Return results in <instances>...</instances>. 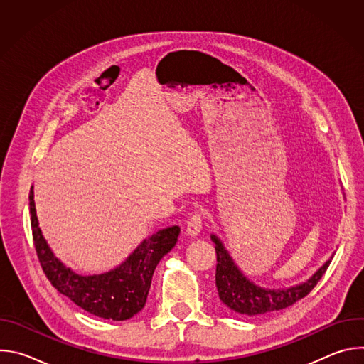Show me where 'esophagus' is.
<instances>
[{
    "label": "esophagus",
    "mask_w": 364,
    "mask_h": 364,
    "mask_svg": "<svg viewBox=\"0 0 364 364\" xmlns=\"http://www.w3.org/2000/svg\"><path fill=\"white\" fill-rule=\"evenodd\" d=\"M201 226H203V218H201V215L200 213H194L190 219H188V222H187V233L190 235V236H193V237H196V236H198V233H200V230H201Z\"/></svg>",
    "instance_id": "esophagus-1"
}]
</instances>
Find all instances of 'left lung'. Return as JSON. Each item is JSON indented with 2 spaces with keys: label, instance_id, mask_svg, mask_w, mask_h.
<instances>
[{
  "label": "left lung",
  "instance_id": "left-lung-1",
  "mask_svg": "<svg viewBox=\"0 0 364 364\" xmlns=\"http://www.w3.org/2000/svg\"><path fill=\"white\" fill-rule=\"evenodd\" d=\"M216 255V288L220 301L242 316H261L284 309L308 295L326 274L333 255L306 281L289 288L271 289L250 281L235 264L229 250L218 235H210Z\"/></svg>",
  "mask_w": 364,
  "mask_h": 364
}]
</instances>
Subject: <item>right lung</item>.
Masks as SVG:
<instances>
[{"mask_svg": "<svg viewBox=\"0 0 364 364\" xmlns=\"http://www.w3.org/2000/svg\"><path fill=\"white\" fill-rule=\"evenodd\" d=\"M28 200L36 252L51 285L96 317L124 321L138 314L146 302L154 271L176 246L180 228L168 226L145 237L121 265L108 272L80 275L60 261L43 236L33 186Z\"/></svg>", "mask_w": 364, "mask_h": 364, "instance_id": "1", "label": "right lung"}]
</instances>
